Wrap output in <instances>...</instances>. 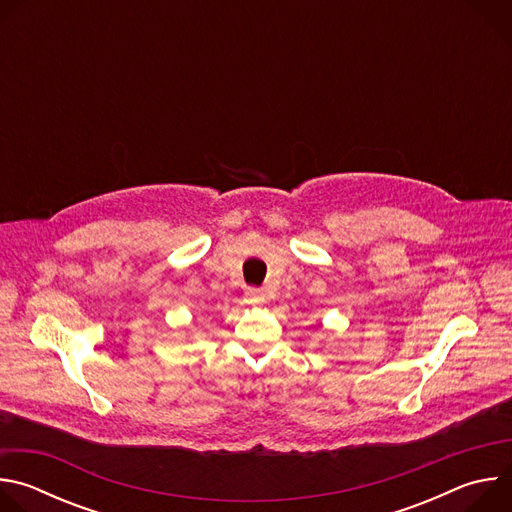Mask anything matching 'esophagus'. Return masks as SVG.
Masks as SVG:
<instances>
[{"instance_id": "34e87169", "label": "esophagus", "mask_w": 512, "mask_h": 512, "mask_svg": "<svg viewBox=\"0 0 512 512\" xmlns=\"http://www.w3.org/2000/svg\"><path fill=\"white\" fill-rule=\"evenodd\" d=\"M245 298H247L249 304H261L265 300V294H263V289H259V287H247Z\"/></svg>"}]
</instances>
